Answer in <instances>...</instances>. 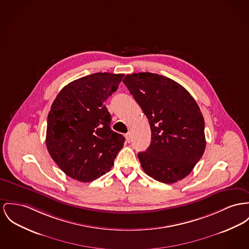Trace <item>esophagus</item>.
I'll list each match as a JSON object with an SVG mask.
<instances>
[{
	"mask_svg": "<svg viewBox=\"0 0 249 249\" xmlns=\"http://www.w3.org/2000/svg\"><path fill=\"white\" fill-rule=\"evenodd\" d=\"M124 137H125V140H126L127 142H131V134H130V132L126 133V134L124 135Z\"/></svg>",
	"mask_w": 249,
	"mask_h": 249,
	"instance_id": "esophagus-1",
	"label": "esophagus"
}]
</instances>
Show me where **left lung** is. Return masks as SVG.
Here are the masks:
<instances>
[{
	"instance_id": "left-lung-1",
	"label": "left lung",
	"mask_w": 249,
	"mask_h": 249,
	"mask_svg": "<svg viewBox=\"0 0 249 249\" xmlns=\"http://www.w3.org/2000/svg\"><path fill=\"white\" fill-rule=\"evenodd\" d=\"M124 84L146 115L151 143L138 154L143 171L160 182H178L206 148L205 122L196 100L176 81L152 72L127 74Z\"/></svg>"
}]
</instances>
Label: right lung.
<instances>
[{"instance_id": "1", "label": "right lung", "mask_w": 249, "mask_h": 249, "mask_svg": "<svg viewBox=\"0 0 249 249\" xmlns=\"http://www.w3.org/2000/svg\"><path fill=\"white\" fill-rule=\"evenodd\" d=\"M124 74L96 72L65 86L47 119L46 146L51 158L70 178L90 182L108 172L124 137L110 128L105 102Z\"/></svg>"}]
</instances>
